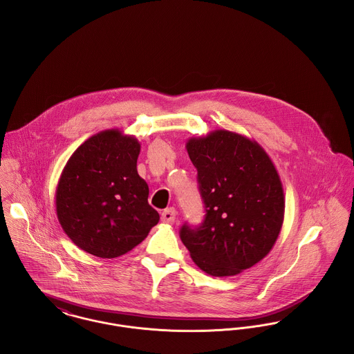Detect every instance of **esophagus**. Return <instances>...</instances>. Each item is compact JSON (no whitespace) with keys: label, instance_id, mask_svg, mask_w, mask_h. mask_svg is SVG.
Segmentation results:
<instances>
[{"label":"esophagus","instance_id":"esophagus-1","mask_svg":"<svg viewBox=\"0 0 354 354\" xmlns=\"http://www.w3.org/2000/svg\"><path fill=\"white\" fill-rule=\"evenodd\" d=\"M175 219H176V209H175V208H166V209L162 212V222L172 225V223L175 222Z\"/></svg>","mask_w":354,"mask_h":354}]
</instances>
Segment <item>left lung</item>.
Instances as JSON below:
<instances>
[{
  "instance_id": "obj_1",
  "label": "left lung",
  "mask_w": 354,
  "mask_h": 354,
  "mask_svg": "<svg viewBox=\"0 0 354 354\" xmlns=\"http://www.w3.org/2000/svg\"><path fill=\"white\" fill-rule=\"evenodd\" d=\"M188 156L198 169L206 216L185 225L180 238L195 265L212 277L236 275L262 261L283 223V188L266 151L226 129L191 138Z\"/></svg>"
}]
</instances>
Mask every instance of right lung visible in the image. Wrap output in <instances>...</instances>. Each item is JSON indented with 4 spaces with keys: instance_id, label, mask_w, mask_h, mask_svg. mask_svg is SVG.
<instances>
[{
    "instance_id": "1",
    "label": "right lung",
    "mask_w": 354,
    "mask_h": 354,
    "mask_svg": "<svg viewBox=\"0 0 354 354\" xmlns=\"http://www.w3.org/2000/svg\"><path fill=\"white\" fill-rule=\"evenodd\" d=\"M139 153L135 136L106 129L86 139L66 162L56 188V212L79 249L116 258L158 225L159 214L148 205V185L138 174Z\"/></svg>"
}]
</instances>
